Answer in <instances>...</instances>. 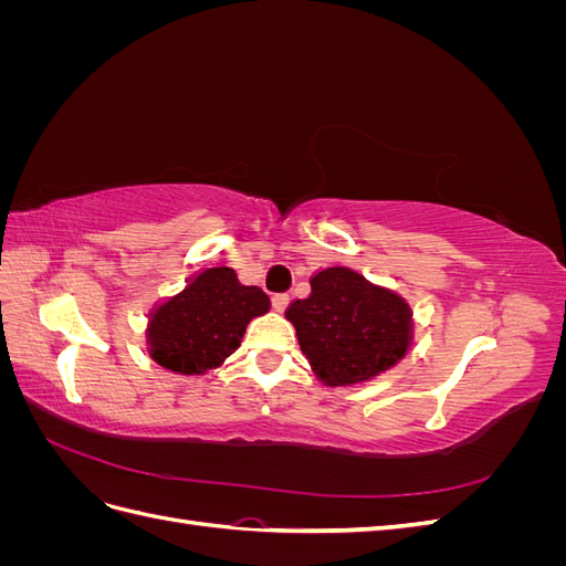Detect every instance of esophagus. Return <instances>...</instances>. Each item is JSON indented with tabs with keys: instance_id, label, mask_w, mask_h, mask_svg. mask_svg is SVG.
Here are the masks:
<instances>
[{
	"instance_id": "obj_1",
	"label": "esophagus",
	"mask_w": 566,
	"mask_h": 566,
	"mask_svg": "<svg viewBox=\"0 0 566 566\" xmlns=\"http://www.w3.org/2000/svg\"><path fill=\"white\" fill-rule=\"evenodd\" d=\"M287 302H290V297H287L285 293H273V295H271V306H273V310H276V312H283L285 306H287Z\"/></svg>"
}]
</instances>
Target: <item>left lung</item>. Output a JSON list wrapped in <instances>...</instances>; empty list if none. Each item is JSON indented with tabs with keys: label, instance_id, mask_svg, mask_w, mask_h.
I'll list each match as a JSON object with an SVG mask.
<instances>
[{
	"label": "left lung",
	"instance_id": "left-lung-1",
	"mask_svg": "<svg viewBox=\"0 0 566 566\" xmlns=\"http://www.w3.org/2000/svg\"><path fill=\"white\" fill-rule=\"evenodd\" d=\"M285 316L293 321L316 378L331 387L385 373L410 342L408 304L345 266L318 271L312 295L295 300Z\"/></svg>",
	"mask_w": 566,
	"mask_h": 566
}]
</instances>
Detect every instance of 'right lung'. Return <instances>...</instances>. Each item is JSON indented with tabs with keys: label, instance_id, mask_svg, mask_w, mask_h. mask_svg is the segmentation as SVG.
Returning a JSON list of instances; mask_svg holds the SVG:
<instances>
[{
	"label": "right lung",
	"instance_id": "obj_1",
	"mask_svg": "<svg viewBox=\"0 0 566 566\" xmlns=\"http://www.w3.org/2000/svg\"><path fill=\"white\" fill-rule=\"evenodd\" d=\"M266 312L264 290L241 285L229 266L208 269L153 314L150 354L181 375L212 370L241 347L248 323Z\"/></svg>",
	"mask_w": 566,
	"mask_h": 566
}]
</instances>
